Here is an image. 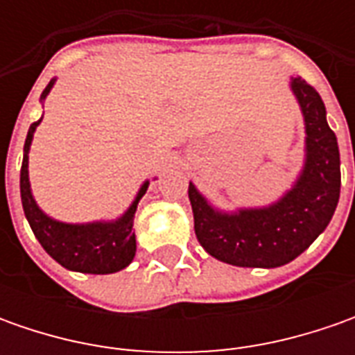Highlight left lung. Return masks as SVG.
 <instances>
[{
  "mask_svg": "<svg viewBox=\"0 0 355 355\" xmlns=\"http://www.w3.org/2000/svg\"><path fill=\"white\" fill-rule=\"evenodd\" d=\"M306 128V162L291 191L257 209H213L189 184L187 196L201 247L227 265L275 268L306 251L328 227L340 199V150L326 122V106L300 76L291 83Z\"/></svg>",
  "mask_w": 355,
  "mask_h": 355,
  "instance_id": "left-lung-1",
  "label": "left lung"
}]
</instances>
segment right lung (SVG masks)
I'll return each mask as SVG.
<instances>
[{
    "instance_id": "1",
    "label": "right lung",
    "mask_w": 355,
    "mask_h": 355,
    "mask_svg": "<svg viewBox=\"0 0 355 355\" xmlns=\"http://www.w3.org/2000/svg\"><path fill=\"white\" fill-rule=\"evenodd\" d=\"M55 78L43 90L41 101L53 89ZM41 120L29 126L25 146H23V164H21V203L23 211L33 229L35 237L41 243V247L64 268L76 270V272H89V275H110L118 272L132 263L136 254V235L132 231L134 225V213L138 207V201L148 189V184L140 187L136 199L132 201L128 211L116 221H96V223H83V225H71L51 219L49 215L39 209L35 203L31 185H29V148L33 140L35 128Z\"/></svg>"
}]
</instances>
